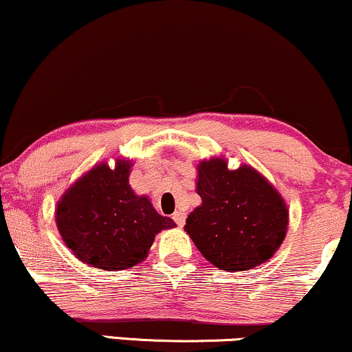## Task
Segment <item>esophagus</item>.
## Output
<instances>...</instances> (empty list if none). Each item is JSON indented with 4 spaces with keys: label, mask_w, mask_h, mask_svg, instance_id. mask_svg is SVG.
<instances>
[{
    "label": "esophagus",
    "mask_w": 352,
    "mask_h": 352,
    "mask_svg": "<svg viewBox=\"0 0 352 352\" xmlns=\"http://www.w3.org/2000/svg\"><path fill=\"white\" fill-rule=\"evenodd\" d=\"M173 221H175L179 227H183L186 222V214L183 212V210H176V212L173 214Z\"/></svg>",
    "instance_id": "1"
}]
</instances>
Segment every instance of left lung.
Instances as JSON below:
<instances>
[{
	"instance_id": "1",
	"label": "left lung",
	"mask_w": 352,
	"mask_h": 352,
	"mask_svg": "<svg viewBox=\"0 0 352 352\" xmlns=\"http://www.w3.org/2000/svg\"><path fill=\"white\" fill-rule=\"evenodd\" d=\"M196 191L202 204L186 219L184 230L212 265L250 270L282 245L287 204L257 169H229L224 158L204 160L197 164Z\"/></svg>"
}]
</instances>
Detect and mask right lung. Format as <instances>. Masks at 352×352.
<instances>
[{
    "mask_svg": "<svg viewBox=\"0 0 352 352\" xmlns=\"http://www.w3.org/2000/svg\"><path fill=\"white\" fill-rule=\"evenodd\" d=\"M131 163H100L77 179L57 202L56 224L62 241L87 265L126 270L146 258L155 235L176 227L160 216L146 196L128 184Z\"/></svg>",
    "mask_w": 352,
    "mask_h": 352,
    "instance_id": "right-lung-1",
    "label": "right lung"
}]
</instances>
